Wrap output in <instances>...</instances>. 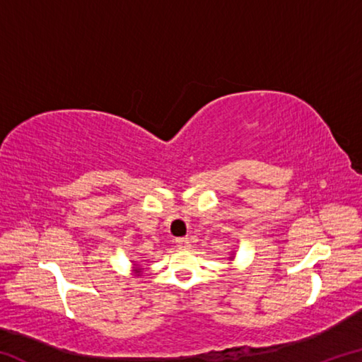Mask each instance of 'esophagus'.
Returning <instances> with one entry per match:
<instances>
[{"label": "esophagus", "instance_id": "1", "mask_svg": "<svg viewBox=\"0 0 362 362\" xmlns=\"http://www.w3.org/2000/svg\"><path fill=\"white\" fill-rule=\"evenodd\" d=\"M175 244H177V247L182 249V250H187V249L192 247V244H189L188 238H179V240H175Z\"/></svg>", "mask_w": 362, "mask_h": 362}]
</instances>
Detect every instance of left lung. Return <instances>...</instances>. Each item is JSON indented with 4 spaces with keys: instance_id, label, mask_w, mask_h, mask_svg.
Returning <instances> with one entry per match:
<instances>
[{
    "instance_id": "left-lung-1",
    "label": "left lung",
    "mask_w": 362,
    "mask_h": 362,
    "mask_svg": "<svg viewBox=\"0 0 362 362\" xmlns=\"http://www.w3.org/2000/svg\"><path fill=\"white\" fill-rule=\"evenodd\" d=\"M231 259H233V257H230V260H231Z\"/></svg>"
}]
</instances>
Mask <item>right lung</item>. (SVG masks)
I'll return each mask as SVG.
<instances>
[{"label": "right lung", "instance_id": "1", "mask_svg": "<svg viewBox=\"0 0 362 362\" xmlns=\"http://www.w3.org/2000/svg\"><path fill=\"white\" fill-rule=\"evenodd\" d=\"M134 272H136V273H139V268L136 267V269H134Z\"/></svg>", "mask_w": 362, "mask_h": 362}]
</instances>
